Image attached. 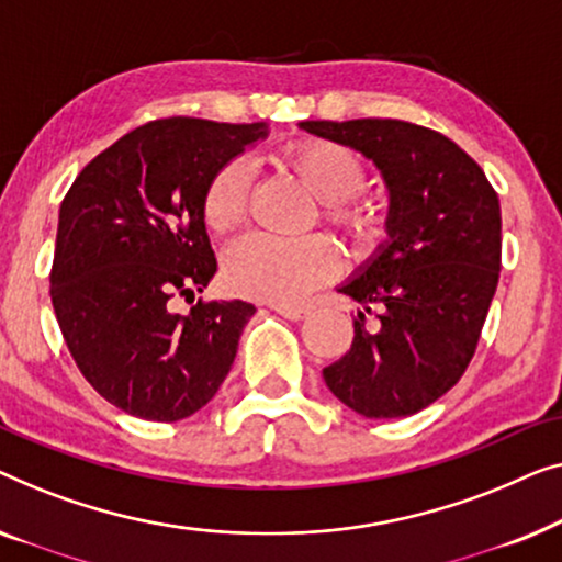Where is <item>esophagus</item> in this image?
<instances>
[{"label": "esophagus", "instance_id": "1", "mask_svg": "<svg viewBox=\"0 0 562 562\" xmlns=\"http://www.w3.org/2000/svg\"><path fill=\"white\" fill-rule=\"evenodd\" d=\"M274 313H280L282 318L288 321H303L307 315V307H297V305H272Z\"/></svg>", "mask_w": 562, "mask_h": 562}]
</instances>
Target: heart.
Wrapping results in <instances>:
<instances>
[{
	"label": "heart",
	"mask_w": 562,
	"mask_h": 562,
	"mask_svg": "<svg viewBox=\"0 0 562 562\" xmlns=\"http://www.w3.org/2000/svg\"><path fill=\"white\" fill-rule=\"evenodd\" d=\"M284 168L323 205V218L336 226L357 249L376 247L384 236V216L376 205L359 199L363 168L359 157L336 142L303 139L280 153ZM249 170L239 160L213 172L203 191V221L213 234H228L247 213ZM338 270L334 244L323 236L272 239L247 236L226 255L224 278L244 297L270 303H297Z\"/></svg>",
	"instance_id": "1"
}]
</instances>
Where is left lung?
Wrapping results in <instances>:
<instances>
[{"instance_id": "8db88e82", "label": "left lung", "mask_w": 562, "mask_h": 562, "mask_svg": "<svg viewBox=\"0 0 562 562\" xmlns=\"http://www.w3.org/2000/svg\"><path fill=\"white\" fill-rule=\"evenodd\" d=\"M376 165L390 193L386 241L338 292L363 307L351 349L323 369L328 390L369 420L432 405L476 351L502 267L499 195L446 134L400 120L300 122ZM378 311L374 327L366 313Z\"/></svg>"}]
</instances>
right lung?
<instances>
[{
	"instance_id": "1",
	"label": "right lung",
	"mask_w": 562,
	"mask_h": 562,
	"mask_svg": "<svg viewBox=\"0 0 562 562\" xmlns=\"http://www.w3.org/2000/svg\"><path fill=\"white\" fill-rule=\"evenodd\" d=\"M267 132L265 122L191 116L142 124L93 157L60 203L55 318L81 374L126 415L191 417L232 369L257 307L199 300L180 315L170 300L203 292L216 274L203 191Z\"/></svg>"
}]
</instances>
